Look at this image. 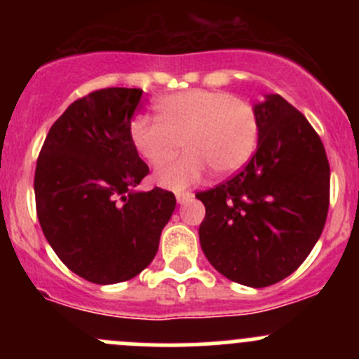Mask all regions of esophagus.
<instances>
[{"instance_id": "34e87169", "label": "esophagus", "mask_w": 359, "mask_h": 359, "mask_svg": "<svg viewBox=\"0 0 359 359\" xmlns=\"http://www.w3.org/2000/svg\"><path fill=\"white\" fill-rule=\"evenodd\" d=\"M175 198H177V203H179V205H182V203H186V201L193 200L194 194H193V193H189V191H186V193H177V194H175Z\"/></svg>"}]
</instances>
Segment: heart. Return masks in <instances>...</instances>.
Here are the masks:
<instances>
[{
	"label": "heart",
	"mask_w": 359,
	"mask_h": 359,
	"mask_svg": "<svg viewBox=\"0 0 359 359\" xmlns=\"http://www.w3.org/2000/svg\"><path fill=\"white\" fill-rule=\"evenodd\" d=\"M156 121L137 116L130 140L149 165L170 161L182 144L187 153L163 166L156 182L182 191L200 182L208 168L226 177L243 168L259 142V119L245 100L219 90H187L161 97L154 104ZM181 142L179 143L178 140Z\"/></svg>",
	"instance_id": "1"
}]
</instances>
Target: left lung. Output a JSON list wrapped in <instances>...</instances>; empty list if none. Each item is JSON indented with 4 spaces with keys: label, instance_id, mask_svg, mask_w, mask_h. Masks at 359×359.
I'll return each mask as SVG.
<instances>
[{
    "label": "left lung",
    "instance_id": "left-lung-1",
    "mask_svg": "<svg viewBox=\"0 0 359 359\" xmlns=\"http://www.w3.org/2000/svg\"><path fill=\"white\" fill-rule=\"evenodd\" d=\"M259 142L240 173L196 194L206 208L200 243L231 281L269 287L306 260L325 227L330 165L302 112L278 93L253 106Z\"/></svg>",
    "mask_w": 359,
    "mask_h": 359
}]
</instances>
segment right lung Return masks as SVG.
I'll return each instance as SVG.
<instances>
[{"mask_svg":"<svg viewBox=\"0 0 359 359\" xmlns=\"http://www.w3.org/2000/svg\"><path fill=\"white\" fill-rule=\"evenodd\" d=\"M140 88L78 99L46 135L34 173L36 212L59 259L97 285L126 281L156 255L173 193L137 191L149 173L130 140Z\"/></svg>","mask_w":359,"mask_h":359,"instance_id":"add662e5","label":"right lung"}]
</instances>
